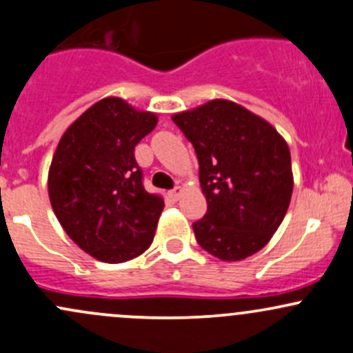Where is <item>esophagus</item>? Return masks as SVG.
I'll list each match as a JSON object with an SVG mask.
<instances>
[{
  "instance_id": "34e87169",
  "label": "esophagus",
  "mask_w": 353,
  "mask_h": 353,
  "mask_svg": "<svg viewBox=\"0 0 353 353\" xmlns=\"http://www.w3.org/2000/svg\"><path fill=\"white\" fill-rule=\"evenodd\" d=\"M181 192H183V189H181V186H176L170 191V198L174 199V201H177V199L181 198Z\"/></svg>"
}]
</instances>
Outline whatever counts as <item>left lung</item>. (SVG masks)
I'll list each match as a JSON object with an SVG mask.
<instances>
[{
	"mask_svg": "<svg viewBox=\"0 0 353 353\" xmlns=\"http://www.w3.org/2000/svg\"><path fill=\"white\" fill-rule=\"evenodd\" d=\"M192 143L208 210L192 223L198 243L221 261H242L265 247L292 194L288 143L257 114L213 99L172 117Z\"/></svg>",
	"mask_w": 353,
	"mask_h": 353,
	"instance_id": "8db88e82",
	"label": "left lung"
}]
</instances>
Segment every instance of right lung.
<instances>
[{"instance_id":"right-lung-1","label":"right lung","mask_w":353,"mask_h":353,"mask_svg":"<svg viewBox=\"0 0 353 353\" xmlns=\"http://www.w3.org/2000/svg\"><path fill=\"white\" fill-rule=\"evenodd\" d=\"M157 125V117L105 98L65 130L52 159L49 198L65 233L106 264L132 261L150 247L161 196L143 188L135 145Z\"/></svg>"}]
</instances>
